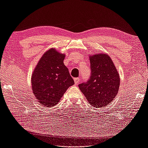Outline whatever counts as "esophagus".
<instances>
[{"label":"esophagus","instance_id":"34e87169","mask_svg":"<svg viewBox=\"0 0 148 148\" xmlns=\"http://www.w3.org/2000/svg\"><path fill=\"white\" fill-rule=\"evenodd\" d=\"M74 82L75 84H78L79 82L80 81V78L79 77H75L74 78Z\"/></svg>","mask_w":148,"mask_h":148}]
</instances>
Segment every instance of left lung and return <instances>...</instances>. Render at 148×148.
Returning a JSON list of instances; mask_svg holds the SVG:
<instances>
[{
  "label": "left lung",
  "mask_w": 148,
  "mask_h": 148,
  "mask_svg": "<svg viewBox=\"0 0 148 148\" xmlns=\"http://www.w3.org/2000/svg\"><path fill=\"white\" fill-rule=\"evenodd\" d=\"M91 75L87 82L79 84L81 92L95 107H104L118 93L120 77L112 59L106 54L90 57Z\"/></svg>",
  "instance_id": "1"
}]
</instances>
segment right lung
<instances>
[{
	"instance_id": "add662e5",
	"label": "right lung",
	"mask_w": 148,
	"mask_h": 148,
	"mask_svg": "<svg viewBox=\"0 0 148 148\" xmlns=\"http://www.w3.org/2000/svg\"><path fill=\"white\" fill-rule=\"evenodd\" d=\"M64 57L55 49H50L43 55L32 74L33 93L47 107L57 104L68 88L74 84L64 64Z\"/></svg>"
}]
</instances>
